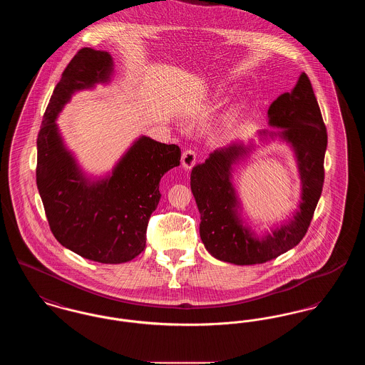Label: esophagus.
<instances>
[{
    "label": "esophagus",
    "instance_id": "1",
    "mask_svg": "<svg viewBox=\"0 0 365 365\" xmlns=\"http://www.w3.org/2000/svg\"><path fill=\"white\" fill-rule=\"evenodd\" d=\"M197 163V153L194 150H186L182 155V167L185 170H190Z\"/></svg>",
    "mask_w": 365,
    "mask_h": 365
}]
</instances>
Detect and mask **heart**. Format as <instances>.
<instances>
[{
  "label": "heart",
  "mask_w": 365,
  "mask_h": 365,
  "mask_svg": "<svg viewBox=\"0 0 365 365\" xmlns=\"http://www.w3.org/2000/svg\"><path fill=\"white\" fill-rule=\"evenodd\" d=\"M235 116H237V109H234L230 115H228V118H227V122H232L234 119H235Z\"/></svg>",
  "instance_id": "heart-1"
}]
</instances>
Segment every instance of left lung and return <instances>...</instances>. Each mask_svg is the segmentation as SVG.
<instances>
[{"label": "left lung", "mask_w": 365, "mask_h": 365, "mask_svg": "<svg viewBox=\"0 0 365 365\" xmlns=\"http://www.w3.org/2000/svg\"><path fill=\"white\" fill-rule=\"evenodd\" d=\"M268 124L278 130H261V142L279 139L290 146L301 180V200L293 217L262 235L242 217V205L232 183L234 167L256 149L253 142H232L216 149L205 163L191 170L190 186L201 215L200 237L217 260L252 265L277 259L304 238L312 220L324 182L327 131L305 72L290 93L268 109Z\"/></svg>", "instance_id": "left-lung-1"}]
</instances>
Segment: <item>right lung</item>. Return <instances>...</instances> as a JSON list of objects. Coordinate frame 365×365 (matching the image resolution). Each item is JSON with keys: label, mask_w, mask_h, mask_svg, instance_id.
Here are the masks:
<instances>
[{"label": "right lung", "mask_w": 365, "mask_h": 365, "mask_svg": "<svg viewBox=\"0 0 365 365\" xmlns=\"http://www.w3.org/2000/svg\"><path fill=\"white\" fill-rule=\"evenodd\" d=\"M113 58L83 48L53 90L36 139V186L54 238L87 260L122 264L143 252L146 228L160 201V180L180 164V149L140 135L110 173L87 175L56 123L72 96L113 76Z\"/></svg>", "instance_id": "add662e5"}]
</instances>
